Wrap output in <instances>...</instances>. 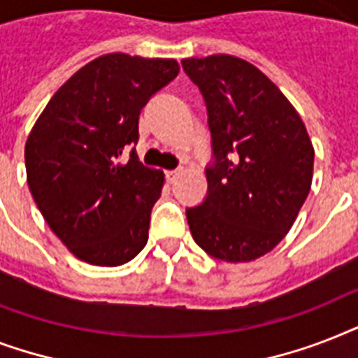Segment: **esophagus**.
Here are the masks:
<instances>
[{"instance_id":"34e87169","label":"esophagus","mask_w":358,"mask_h":358,"mask_svg":"<svg viewBox=\"0 0 358 358\" xmlns=\"http://www.w3.org/2000/svg\"><path fill=\"white\" fill-rule=\"evenodd\" d=\"M178 176H180V171H167V173H165V178H167L169 184H174Z\"/></svg>"}]
</instances>
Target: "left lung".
<instances>
[{
  "label": "left lung",
  "instance_id": "8db88e82",
  "mask_svg": "<svg viewBox=\"0 0 358 358\" xmlns=\"http://www.w3.org/2000/svg\"><path fill=\"white\" fill-rule=\"evenodd\" d=\"M212 134L208 193L187 208L193 239L224 262L267 255L308 196L314 148L299 113L255 64L234 55L184 59Z\"/></svg>",
  "mask_w": 358,
  "mask_h": 358
}]
</instances>
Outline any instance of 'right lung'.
Returning a JSON list of instances; mask_svg holds the SVG:
<instances>
[{
  "label": "right lung",
  "instance_id": "obj_1",
  "mask_svg": "<svg viewBox=\"0 0 358 358\" xmlns=\"http://www.w3.org/2000/svg\"><path fill=\"white\" fill-rule=\"evenodd\" d=\"M178 72L174 59L102 55L53 94L31 129V195L53 234L80 260L122 266L148 241L163 173L145 167L134 146L141 109Z\"/></svg>",
  "mask_w": 358,
  "mask_h": 358
}]
</instances>
